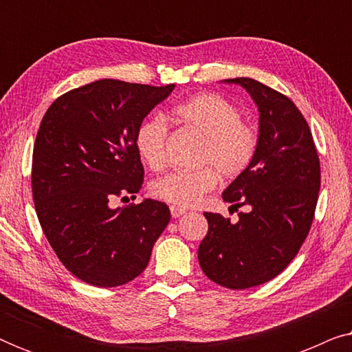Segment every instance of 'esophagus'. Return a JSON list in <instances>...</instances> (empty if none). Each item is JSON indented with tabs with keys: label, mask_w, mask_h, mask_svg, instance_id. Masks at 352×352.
<instances>
[{
	"label": "esophagus",
	"mask_w": 352,
	"mask_h": 352,
	"mask_svg": "<svg viewBox=\"0 0 352 352\" xmlns=\"http://www.w3.org/2000/svg\"><path fill=\"white\" fill-rule=\"evenodd\" d=\"M170 211H171V216L173 218H181L182 214H186V210L184 208H179V206H171L170 208Z\"/></svg>",
	"instance_id": "obj_1"
}]
</instances>
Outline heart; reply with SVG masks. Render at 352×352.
Returning a JSON list of instances; mask_svg holds the SVG:
<instances>
[{"label":"heart","mask_w":352,"mask_h":352,"mask_svg":"<svg viewBox=\"0 0 352 352\" xmlns=\"http://www.w3.org/2000/svg\"><path fill=\"white\" fill-rule=\"evenodd\" d=\"M173 117L204 138L199 165L194 171H173L152 182L151 194L173 206L199 205L218 186L219 172L224 179H234L248 170L256 155L259 136L252 123L245 122L237 105L223 96L204 93L177 104ZM168 124L162 117H151L139 124L136 151L153 171L166 165Z\"/></svg>","instance_id":"1"}]
</instances>
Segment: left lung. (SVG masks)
I'll return each mask as SVG.
<instances>
[{"instance_id":"obj_1","label":"left lung","mask_w":352,"mask_h":352,"mask_svg":"<svg viewBox=\"0 0 352 352\" xmlns=\"http://www.w3.org/2000/svg\"><path fill=\"white\" fill-rule=\"evenodd\" d=\"M248 91L259 110V144L252 165L223 192L237 223L205 213L199 247L205 276L230 290L278 276L309 234L320 189V163L309 124L287 96L253 78L224 80Z\"/></svg>"}]
</instances>
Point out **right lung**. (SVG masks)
<instances>
[{
    "instance_id": "right-lung-1",
    "label": "right lung",
    "mask_w": 352,
    "mask_h": 352,
    "mask_svg": "<svg viewBox=\"0 0 352 352\" xmlns=\"http://www.w3.org/2000/svg\"><path fill=\"white\" fill-rule=\"evenodd\" d=\"M173 89L98 80L62 94L41 120L33 147V201L47 242L80 280L118 287L136 278L170 223L162 201L112 208V200L141 190L136 131Z\"/></svg>"
}]
</instances>
